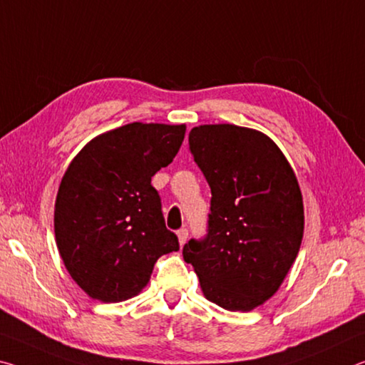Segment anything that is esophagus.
I'll return each mask as SVG.
<instances>
[{"instance_id": "34e87169", "label": "esophagus", "mask_w": 365, "mask_h": 365, "mask_svg": "<svg viewBox=\"0 0 365 365\" xmlns=\"http://www.w3.org/2000/svg\"><path fill=\"white\" fill-rule=\"evenodd\" d=\"M187 236H189V231L186 228H181L178 231V241H179V246H184L187 241Z\"/></svg>"}]
</instances>
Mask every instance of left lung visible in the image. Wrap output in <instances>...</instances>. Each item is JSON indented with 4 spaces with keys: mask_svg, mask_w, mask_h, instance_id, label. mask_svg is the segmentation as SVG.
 <instances>
[{
    "mask_svg": "<svg viewBox=\"0 0 365 365\" xmlns=\"http://www.w3.org/2000/svg\"><path fill=\"white\" fill-rule=\"evenodd\" d=\"M189 148L212 189L207 236L190 239L184 260L208 301L249 312L278 291L299 252L304 204L277 143L236 124H202Z\"/></svg>",
    "mask_w": 365,
    "mask_h": 365,
    "instance_id": "1",
    "label": "left lung"
}]
</instances>
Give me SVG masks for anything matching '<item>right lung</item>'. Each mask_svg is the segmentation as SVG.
Masks as SVG:
<instances>
[{"mask_svg":"<svg viewBox=\"0 0 365 365\" xmlns=\"http://www.w3.org/2000/svg\"><path fill=\"white\" fill-rule=\"evenodd\" d=\"M186 124L130 123L95 137L71 161L55 202V236L71 278L101 302L145 288L161 255L179 250L150 181L181 147Z\"/></svg>","mask_w":365,"mask_h":365,"instance_id":"add662e5","label":"right lung"}]
</instances>
